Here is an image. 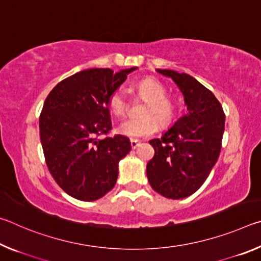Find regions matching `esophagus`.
<instances>
[{
  "instance_id": "34e87169",
  "label": "esophagus",
  "mask_w": 261,
  "mask_h": 261,
  "mask_svg": "<svg viewBox=\"0 0 261 261\" xmlns=\"http://www.w3.org/2000/svg\"><path fill=\"white\" fill-rule=\"evenodd\" d=\"M130 144H131V147H132V149H136V148L138 147L139 145H140V141H138V140H135V139H131V140H130Z\"/></svg>"
}]
</instances>
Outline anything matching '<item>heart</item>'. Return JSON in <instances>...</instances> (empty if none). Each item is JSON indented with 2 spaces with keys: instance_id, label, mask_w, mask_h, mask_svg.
<instances>
[{
  "instance_id": "1",
  "label": "heart",
  "mask_w": 261,
  "mask_h": 261,
  "mask_svg": "<svg viewBox=\"0 0 261 261\" xmlns=\"http://www.w3.org/2000/svg\"><path fill=\"white\" fill-rule=\"evenodd\" d=\"M137 94L145 101L140 109V115L145 117L131 118L123 122L117 127V132L131 139L145 138L154 134L156 129L155 119L160 125H168L174 121L177 113V103L174 99L167 96V87L159 79L146 77L141 79L136 85ZM108 107L115 116H125L129 109L124 92L114 91L108 98Z\"/></svg>"
}]
</instances>
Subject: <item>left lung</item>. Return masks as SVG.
I'll list each match as a JSON object with an SVG mask.
<instances>
[{
	"mask_svg": "<svg viewBox=\"0 0 261 261\" xmlns=\"http://www.w3.org/2000/svg\"><path fill=\"white\" fill-rule=\"evenodd\" d=\"M156 71L178 86L188 112L161 138L149 140L155 153L146 174L154 191L169 199H183L204 184L218 161L226 115L215 95L192 76Z\"/></svg>",
	"mask_w": 261,
	"mask_h": 261,
	"instance_id": "8db88e82",
	"label": "left lung"
}]
</instances>
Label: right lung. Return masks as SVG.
<instances>
[{
  "mask_svg": "<svg viewBox=\"0 0 261 261\" xmlns=\"http://www.w3.org/2000/svg\"><path fill=\"white\" fill-rule=\"evenodd\" d=\"M137 68L83 70L53 88L39 118L48 170L69 196L100 199L116 184L118 162L131 149L127 137L112 130L108 98Z\"/></svg>",
  "mask_w": 261,
  "mask_h": 261,
  "instance_id": "right-lung-1",
  "label": "right lung"
}]
</instances>
